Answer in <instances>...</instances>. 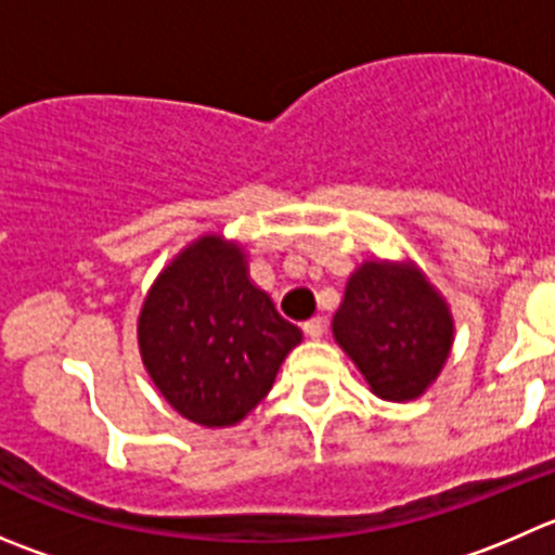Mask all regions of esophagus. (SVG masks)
Masks as SVG:
<instances>
[{
    "label": "esophagus",
    "mask_w": 555,
    "mask_h": 555,
    "mask_svg": "<svg viewBox=\"0 0 555 555\" xmlns=\"http://www.w3.org/2000/svg\"><path fill=\"white\" fill-rule=\"evenodd\" d=\"M324 330H326V319H324V315H315V319L305 321V335L313 337V340H319V337L324 335Z\"/></svg>",
    "instance_id": "obj_1"
}]
</instances>
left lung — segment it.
Returning <instances> with one entry per match:
<instances>
[{
	"label": "left lung",
	"instance_id": "8db88e82",
	"mask_svg": "<svg viewBox=\"0 0 555 555\" xmlns=\"http://www.w3.org/2000/svg\"><path fill=\"white\" fill-rule=\"evenodd\" d=\"M332 335L373 395L392 403L427 392L450 360L455 319L411 258L362 261L346 283Z\"/></svg>",
	"mask_w": 555,
	"mask_h": 555
}]
</instances>
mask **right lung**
Wrapping results in <instances>:
<instances>
[{"label":"right lung","instance_id":"obj_1","mask_svg":"<svg viewBox=\"0 0 555 555\" xmlns=\"http://www.w3.org/2000/svg\"><path fill=\"white\" fill-rule=\"evenodd\" d=\"M302 330L247 274L245 247L202 234L160 269L139 313V351L157 392L204 427L240 425L272 389Z\"/></svg>","mask_w":555,"mask_h":555}]
</instances>
